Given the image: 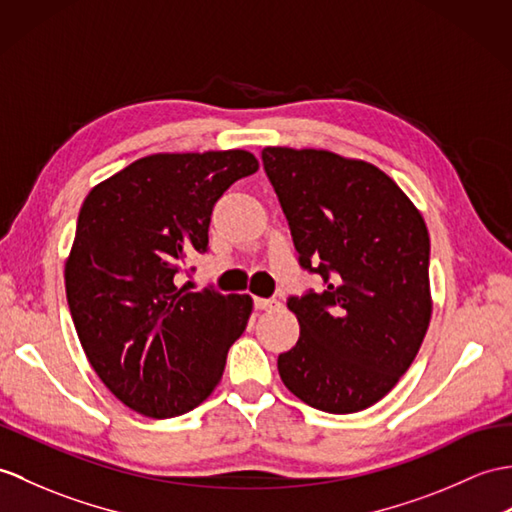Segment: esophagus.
<instances>
[{
  "mask_svg": "<svg viewBox=\"0 0 512 512\" xmlns=\"http://www.w3.org/2000/svg\"><path fill=\"white\" fill-rule=\"evenodd\" d=\"M253 305H255V310H259V312H270V310H277L279 307V301H275V299H257L253 301Z\"/></svg>",
  "mask_w": 512,
  "mask_h": 512,
  "instance_id": "1",
  "label": "esophagus"
}]
</instances>
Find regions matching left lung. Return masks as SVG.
I'll list each match as a JSON object with an SVG mask.
<instances>
[{"mask_svg": "<svg viewBox=\"0 0 512 512\" xmlns=\"http://www.w3.org/2000/svg\"><path fill=\"white\" fill-rule=\"evenodd\" d=\"M261 161L301 268L323 277V290L288 299L301 336L279 375L307 406L360 412L395 388L430 325L423 216L366 161L312 148H264Z\"/></svg>", "mask_w": 512, "mask_h": 512, "instance_id": "1", "label": "left lung"}]
</instances>
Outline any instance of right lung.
Masks as SVG:
<instances>
[{"label":"right lung","instance_id":"1","mask_svg":"<svg viewBox=\"0 0 512 512\" xmlns=\"http://www.w3.org/2000/svg\"><path fill=\"white\" fill-rule=\"evenodd\" d=\"M257 159L246 150L150 154L95 185L78 213L65 290L102 384L150 419L194 410L218 386L253 299L181 285L207 253L213 205Z\"/></svg>","mask_w":512,"mask_h":512}]
</instances>
